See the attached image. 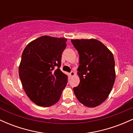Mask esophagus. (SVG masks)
Returning <instances> with one entry per match:
<instances>
[{
	"instance_id": "esophagus-1",
	"label": "esophagus",
	"mask_w": 133,
	"mask_h": 133,
	"mask_svg": "<svg viewBox=\"0 0 133 133\" xmlns=\"http://www.w3.org/2000/svg\"><path fill=\"white\" fill-rule=\"evenodd\" d=\"M74 75V71H71V72H70V76H73Z\"/></svg>"
}]
</instances>
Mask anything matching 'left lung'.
Wrapping results in <instances>:
<instances>
[{"mask_svg": "<svg viewBox=\"0 0 133 133\" xmlns=\"http://www.w3.org/2000/svg\"><path fill=\"white\" fill-rule=\"evenodd\" d=\"M79 54L78 86L73 88L80 103L94 108L103 103L115 81V62L112 52L96 39H72Z\"/></svg>", "mask_w": 133, "mask_h": 133, "instance_id": "1", "label": "left lung"}]
</instances>
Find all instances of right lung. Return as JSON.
Returning <instances> with one entry per match:
<instances>
[{"instance_id": "right-lung-1", "label": "right lung", "mask_w": 133, "mask_h": 133, "mask_svg": "<svg viewBox=\"0 0 133 133\" xmlns=\"http://www.w3.org/2000/svg\"><path fill=\"white\" fill-rule=\"evenodd\" d=\"M67 39L44 36L32 41L23 51L19 77L25 93L40 106H52L60 99L68 76L61 71Z\"/></svg>"}]
</instances>
